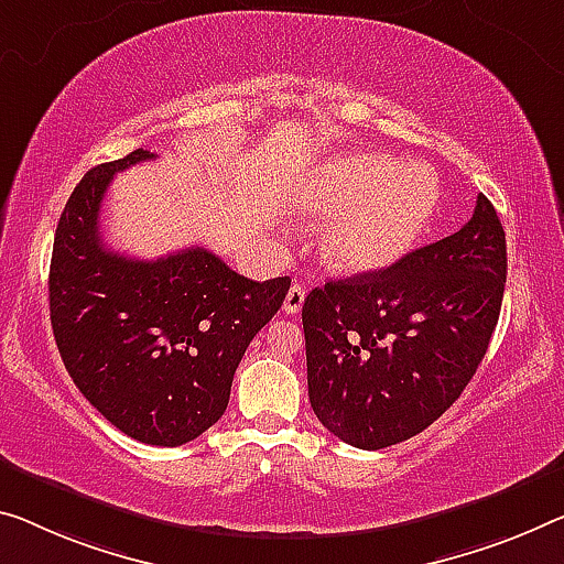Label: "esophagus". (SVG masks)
I'll list each match as a JSON object with an SVG mask.
<instances>
[{
    "instance_id": "34e87169",
    "label": "esophagus",
    "mask_w": 564,
    "mask_h": 564,
    "mask_svg": "<svg viewBox=\"0 0 564 564\" xmlns=\"http://www.w3.org/2000/svg\"><path fill=\"white\" fill-rule=\"evenodd\" d=\"M302 305H305V290L300 288V284H292L288 297H284V305L282 310L288 312V315H297V312L302 310Z\"/></svg>"
}]
</instances>
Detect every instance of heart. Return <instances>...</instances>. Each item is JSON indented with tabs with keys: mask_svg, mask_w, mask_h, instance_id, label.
<instances>
[{
	"mask_svg": "<svg viewBox=\"0 0 564 564\" xmlns=\"http://www.w3.org/2000/svg\"><path fill=\"white\" fill-rule=\"evenodd\" d=\"M431 166L380 153H337L317 163L300 194L307 216H333L323 229L325 262L348 274H376L419 245L438 209Z\"/></svg>",
	"mask_w": 564,
	"mask_h": 564,
	"instance_id": "obj_1",
	"label": "heart"
}]
</instances>
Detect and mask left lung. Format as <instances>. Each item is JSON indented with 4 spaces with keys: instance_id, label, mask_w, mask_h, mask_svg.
<instances>
[{
    "instance_id": "8db88e82",
    "label": "left lung",
    "mask_w": 564,
    "mask_h": 564,
    "mask_svg": "<svg viewBox=\"0 0 564 564\" xmlns=\"http://www.w3.org/2000/svg\"><path fill=\"white\" fill-rule=\"evenodd\" d=\"M505 280V229L479 194L474 216L452 237L383 272L312 290L302 327L319 423L366 452L429 429L487 355Z\"/></svg>"
}]
</instances>
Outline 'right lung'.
<instances>
[{
    "label": "right lung",
    "instance_id": "add662e5",
    "mask_svg": "<svg viewBox=\"0 0 564 564\" xmlns=\"http://www.w3.org/2000/svg\"><path fill=\"white\" fill-rule=\"evenodd\" d=\"M153 159L138 149L75 186L52 245L50 319L90 405L141 444L181 446L227 411L241 355L282 307L290 276L247 280L204 247L145 262L102 245L112 176Z\"/></svg>",
    "mask_w": 564,
    "mask_h": 564
}]
</instances>
